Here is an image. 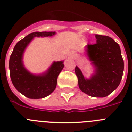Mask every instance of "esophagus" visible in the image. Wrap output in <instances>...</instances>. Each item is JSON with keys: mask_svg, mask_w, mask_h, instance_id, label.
Listing matches in <instances>:
<instances>
[{"mask_svg": "<svg viewBox=\"0 0 132 132\" xmlns=\"http://www.w3.org/2000/svg\"><path fill=\"white\" fill-rule=\"evenodd\" d=\"M69 56L71 57H75L76 56V53L74 52H71V53H69Z\"/></svg>", "mask_w": 132, "mask_h": 132, "instance_id": "34e87169", "label": "esophagus"}]
</instances>
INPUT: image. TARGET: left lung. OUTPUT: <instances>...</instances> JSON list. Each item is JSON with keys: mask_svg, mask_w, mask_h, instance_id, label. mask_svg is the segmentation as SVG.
I'll return each instance as SVG.
<instances>
[{"mask_svg": "<svg viewBox=\"0 0 132 132\" xmlns=\"http://www.w3.org/2000/svg\"><path fill=\"white\" fill-rule=\"evenodd\" d=\"M96 44L86 45V52L94 66V73L85 78L78 67L75 71L81 91L93 97H105L118 87L123 75V60L120 45L107 36L95 35Z\"/></svg>", "mask_w": 132, "mask_h": 132, "instance_id": "1", "label": "left lung"}]
</instances>
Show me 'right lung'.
<instances>
[{"label":"right lung","instance_id":"obj_1","mask_svg":"<svg viewBox=\"0 0 132 132\" xmlns=\"http://www.w3.org/2000/svg\"><path fill=\"white\" fill-rule=\"evenodd\" d=\"M55 34V31H36L30 34L16 44L10 55L9 69L12 82L18 92L29 98H43L53 93L64 64L63 61H54L44 73L34 75L24 67L22 61L24 51L35 37H49Z\"/></svg>","mask_w":132,"mask_h":132}]
</instances>
